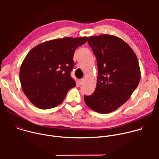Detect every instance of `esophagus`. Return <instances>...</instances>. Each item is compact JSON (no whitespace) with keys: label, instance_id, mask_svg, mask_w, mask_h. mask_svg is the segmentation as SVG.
Returning a JSON list of instances; mask_svg holds the SVG:
<instances>
[{"label":"esophagus","instance_id":"esophagus-1","mask_svg":"<svg viewBox=\"0 0 159 159\" xmlns=\"http://www.w3.org/2000/svg\"><path fill=\"white\" fill-rule=\"evenodd\" d=\"M79 84H80V85H82V84H84V79H80V80H79Z\"/></svg>","mask_w":159,"mask_h":159}]
</instances>
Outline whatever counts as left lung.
Returning a JSON list of instances; mask_svg holds the SVG:
<instances>
[{
  "instance_id": "1",
  "label": "left lung",
  "mask_w": 159,
  "mask_h": 159,
  "mask_svg": "<svg viewBox=\"0 0 159 159\" xmlns=\"http://www.w3.org/2000/svg\"><path fill=\"white\" fill-rule=\"evenodd\" d=\"M88 43L96 57L98 76L95 91L84 96V101L96 112L109 113L125 104L139 85V63L131 48L117 36H90Z\"/></svg>"
}]
</instances>
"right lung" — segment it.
<instances>
[{
  "instance_id": "1",
  "label": "right lung",
  "mask_w": 159,
  "mask_h": 159,
  "mask_svg": "<svg viewBox=\"0 0 159 159\" xmlns=\"http://www.w3.org/2000/svg\"><path fill=\"white\" fill-rule=\"evenodd\" d=\"M87 38L55 39L31 49L22 61L19 79L22 90L36 107L48 109L60 104L67 92L75 87L70 75L77 48Z\"/></svg>"
}]
</instances>
